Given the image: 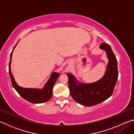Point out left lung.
Instances as JSON below:
<instances>
[{"label":"left lung","instance_id":"8db88e82","mask_svg":"<svg viewBox=\"0 0 134 134\" xmlns=\"http://www.w3.org/2000/svg\"><path fill=\"white\" fill-rule=\"evenodd\" d=\"M100 48L106 51L109 60L105 74L101 79L92 83H81L71 74L67 73L70 94L74 100L84 106L96 105L112 96L118 77L116 58L110 46L102 43Z\"/></svg>","mask_w":134,"mask_h":134}]
</instances>
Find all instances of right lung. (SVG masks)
Wrapping results in <instances>:
<instances>
[{
  "label": "right lung",
  "instance_id": "1",
  "mask_svg": "<svg viewBox=\"0 0 134 134\" xmlns=\"http://www.w3.org/2000/svg\"><path fill=\"white\" fill-rule=\"evenodd\" d=\"M18 42H19V41H18ZM18 42L15 45V46L13 47L12 53H10V62L9 64V72L11 82H12L13 87L16 90V92L19 94L20 96L26 100L27 101L29 102L32 103H41L46 102L51 99L52 94H53V89L54 85L60 74L55 72H53L49 80L47 81V83L45 84L44 87L42 89L24 88L18 86L17 83H16L14 78H13L10 70V64L12 53Z\"/></svg>",
  "mask_w": 134,
  "mask_h": 134
}]
</instances>
